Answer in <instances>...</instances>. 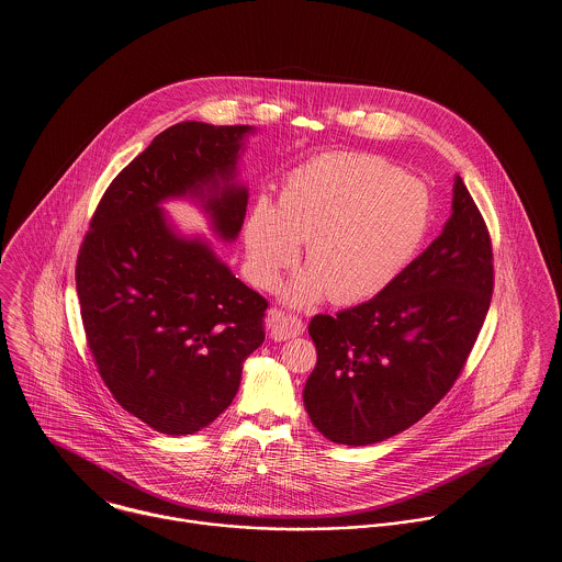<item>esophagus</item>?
I'll return each instance as SVG.
<instances>
[{
    "mask_svg": "<svg viewBox=\"0 0 562 562\" xmlns=\"http://www.w3.org/2000/svg\"><path fill=\"white\" fill-rule=\"evenodd\" d=\"M267 318H269V325H271V338L273 340H291V338L304 334L302 318H297L293 314L271 308L267 312Z\"/></svg>",
    "mask_w": 562,
    "mask_h": 562,
    "instance_id": "esophagus-1",
    "label": "esophagus"
}]
</instances>
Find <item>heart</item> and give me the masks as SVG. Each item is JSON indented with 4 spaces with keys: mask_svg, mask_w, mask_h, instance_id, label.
Masks as SVG:
<instances>
[{
    "mask_svg": "<svg viewBox=\"0 0 562 562\" xmlns=\"http://www.w3.org/2000/svg\"><path fill=\"white\" fill-rule=\"evenodd\" d=\"M434 195L374 155H325L293 172L280 211L260 198L246 224L254 280L271 289L306 244L311 271L284 291L295 306L325 293L336 304L364 302L390 286L425 244Z\"/></svg>",
    "mask_w": 562,
    "mask_h": 562,
    "instance_id": "heart-1",
    "label": "heart"
}]
</instances>
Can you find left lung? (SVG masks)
<instances>
[{
    "mask_svg": "<svg viewBox=\"0 0 562 562\" xmlns=\"http://www.w3.org/2000/svg\"><path fill=\"white\" fill-rule=\"evenodd\" d=\"M492 293L490 231L457 177L441 235L390 286L336 316H312V425L329 441L369 446L418 423L463 371Z\"/></svg>",
    "mask_w": 562,
    "mask_h": 562,
    "instance_id": "8db88e82",
    "label": "left lung"
}]
</instances>
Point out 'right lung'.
Here are the masks:
<instances>
[{
  "label": "right lung",
  "instance_id": "1",
  "mask_svg": "<svg viewBox=\"0 0 562 562\" xmlns=\"http://www.w3.org/2000/svg\"><path fill=\"white\" fill-rule=\"evenodd\" d=\"M251 126L179 123L159 133L103 193L77 256L86 340L128 414L191 436L235 398L244 362L265 340L267 300L202 237H183L161 202L195 198L235 241L248 206L237 161Z\"/></svg>",
  "mask_w": 562,
  "mask_h": 562
}]
</instances>
